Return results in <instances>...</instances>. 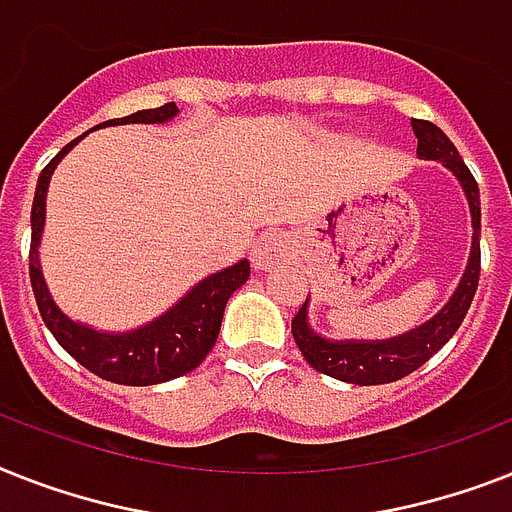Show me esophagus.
Here are the masks:
<instances>
[{"mask_svg":"<svg viewBox=\"0 0 512 512\" xmlns=\"http://www.w3.org/2000/svg\"><path fill=\"white\" fill-rule=\"evenodd\" d=\"M281 257H284V239H281V234L260 236V242L252 249V265L260 270L273 268Z\"/></svg>","mask_w":512,"mask_h":512,"instance_id":"34e87169","label":"esophagus"}]
</instances>
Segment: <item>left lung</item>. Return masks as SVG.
Returning a JSON list of instances; mask_svg holds the SVG:
<instances>
[{
    "mask_svg": "<svg viewBox=\"0 0 512 512\" xmlns=\"http://www.w3.org/2000/svg\"><path fill=\"white\" fill-rule=\"evenodd\" d=\"M413 131L418 136V155L423 160H439L460 178L463 184L468 205H471L473 220V244L471 257H468V268L463 273L458 292L434 315L429 323L421 328H413L410 334L397 336V339H386V342H328L315 334L313 328L307 326V302L299 307V313L292 321V334L297 342L299 352L305 357L310 368L318 373H326L331 378L347 381V384L360 386H376L389 384L397 378L410 376L418 371L431 355L442 350L444 344L450 342L452 334L458 331L463 323L465 313L473 302L476 286H479L481 273V205H479V184L458 155V149L452 144L444 131L429 120H415Z\"/></svg>",
    "mask_w": 512,
    "mask_h": 512,
    "instance_id": "left-lung-1",
    "label": "left lung"
}]
</instances>
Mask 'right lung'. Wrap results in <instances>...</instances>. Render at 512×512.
<instances>
[{
    "label": "right lung",
    "instance_id": "right-lung-1",
    "mask_svg": "<svg viewBox=\"0 0 512 512\" xmlns=\"http://www.w3.org/2000/svg\"><path fill=\"white\" fill-rule=\"evenodd\" d=\"M176 112V102H168V105L155 107V110H139L134 115H126V118L107 120V123H165ZM81 139L83 136H78L70 144H65L49 160L47 168L41 170L36 197H33L28 276H31L33 297L39 305L41 321L47 323L57 344L73 360H78L86 371L105 378V381H112V384L149 386L184 376V373L194 371L205 360L207 352L213 350L228 297L249 278V263L242 260V263L205 278L173 310H168L149 326L131 331V334H99L94 328L70 321L68 315L60 313V307L54 305L47 292V284H44L39 268V239L41 228H44V199H47L52 170Z\"/></svg>",
    "mask_w": 512,
    "mask_h": 512
}]
</instances>
